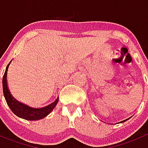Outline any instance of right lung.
<instances>
[{
	"instance_id": "right-lung-1",
	"label": "right lung",
	"mask_w": 148,
	"mask_h": 148,
	"mask_svg": "<svg viewBox=\"0 0 148 148\" xmlns=\"http://www.w3.org/2000/svg\"><path fill=\"white\" fill-rule=\"evenodd\" d=\"M6 66V71H5L4 75L3 77V95H4L5 100H6L9 107L10 110H12V112L15 115H17L19 118L24 119L27 121H36L40 120V119H44L45 117L47 116L48 114L51 112L56 105L58 103L59 98H57L53 103L45 107H42L40 109H36V108H32L29 106L21 103L17 100H15L12 95L10 94V92L9 91L8 86H7V71H8L9 65Z\"/></svg>"
}]
</instances>
